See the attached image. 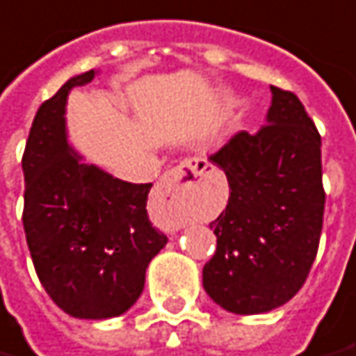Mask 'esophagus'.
<instances>
[{
    "label": "esophagus",
    "mask_w": 356,
    "mask_h": 356,
    "mask_svg": "<svg viewBox=\"0 0 356 356\" xmlns=\"http://www.w3.org/2000/svg\"><path fill=\"white\" fill-rule=\"evenodd\" d=\"M189 170V173H186V170ZM200 183V177H198V170L196 165H186V168H175V170H170L168 173H163V177L160 179L158 183V188H156V196L160 198L161 202L170 204V206H175L179 200V195L185 186H193Z\"/></svg>",
    "instance_id": "1"
}]
</instances>
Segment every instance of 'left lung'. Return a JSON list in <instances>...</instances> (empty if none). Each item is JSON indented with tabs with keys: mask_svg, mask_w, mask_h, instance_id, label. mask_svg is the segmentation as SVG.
Wrapping results in <instances>:
<instances>
[{
	"mask_svg": "<svg viewBox=\"0 0 356 356\" xmlns=\"http://www.w3.org/2000/svg\"><path fill=\"white\" fill-rule=\"evenodd\" d=\"M270 90L266 125L241 131L210 156L227 177L229 200L210 223L218 248L202 285L233 314H262L293 299L322 233V140L293 92Z\"/></svg>",
	"mask_w": 356,
	"mask_h": 356,
	"instance_id": "left-lung-1",
	"label": "left lung"
}]
</instances>
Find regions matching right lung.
<instances>
[{"label": "right lung", "instance_id": "obj_1", "mask_svg": "<svg viewBox=\"0 0 356 356\" xmlns=\"http://www.w3.org/2000/svg\"><path fill=\"white\" fill-rule=\"evenodd\" d=\"M94 76L92 69L69 79L36 111L22 156V225L51 300L69 316L106 320L138 300L146 268L168 237L148 220L152 183L113 177L67 140V96Z\"/></svg>", "mask_w": 356, "mask_h": 356}]
</instances>
